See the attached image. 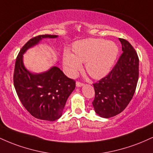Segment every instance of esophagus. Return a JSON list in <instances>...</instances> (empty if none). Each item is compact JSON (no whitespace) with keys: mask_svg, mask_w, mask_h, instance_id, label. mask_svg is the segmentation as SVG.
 Listing matches in <instances>:
<instances>
[{"mask_svg":"<svg viewBox=\"0 0 153 153\" xmlns=\"http://www.w3.org/2000/svg\"><path fill=\"white\" fill-rule=\"evenodd\" d=\"M83 85H84V84L82 83V82H79V81H77L76 82V86L77 87H81Z\"/></svg>","mask_w":153,"mask_h":153,"instance_id":"34e87169","label":"esophagus"}]
</instances>
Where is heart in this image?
<instances>
[{
    "instance_id": "1",
    "label": "heart",
    "mask_w": 153,
    "mask_h": 153,
    "mask_svg": "<svg viewBox=\"0 0 153 153\" xmlns=\"http://www.w3.org/2000/svg\"><path fill=\"white\" fill-rule=\"evenodd\" d=\"M73 54L65 52L63 62L70 75H75L85 62V69L92 78L105 76L113 66L119 53L117 44L103 39H86L76 42L73 47Z\"/></svg>"
}]
</instances>
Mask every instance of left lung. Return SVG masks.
Returning <instances> with one entry per match:
<instances>
[{
	"label": "left lung",
	"instance_id": "left-lung-1",
	"mask_svg": "<svg viewBox=\"0 0 153 153\" xmlns=\"http://www.w3.org/2000/svg\"><path fill=\"white\" fill-rule=\"evenodd\" d=\"M122 54L111 71L93 84L95 111L103 118H110L125 109L136 90L139 78V57L131 44L124 39Z\"/></svg>",
	"mask_w": 153,
	"mask_h": 153
}]
</instances>
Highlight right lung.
Here are the masks:
<instances>
[{"mask_svg":"<svg viewBox=\"0 0 153 153\" xmlns=\"http://www.w3.org/2000/svg\"><path fill=\"white\" fill-rule=\"evenodd\" d=\"M57 35H39L26 42L16 59L13 84L23 106L35 118L55 121L62 116L68 98L75 88V81L66 76L57 67L34 74L24 67L23 54L44 38Z\"/></svg>","mask_w":153,"mask_h":153,"instance_id":"add662e5","label":"right lung"}]
</instances>
